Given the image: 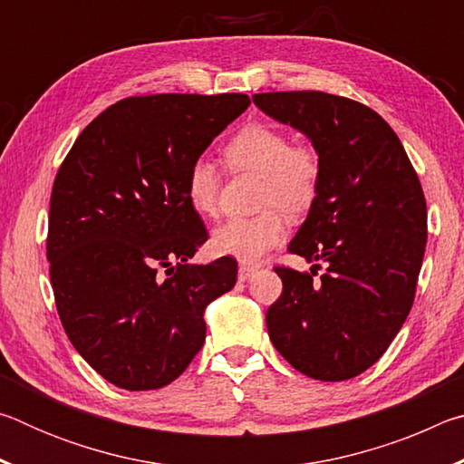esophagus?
I'll return each mask as SVG.
<instances>
[{
	"label": "esophagus",
	"mask_w": 464,
	"mask_h": 464,
	"mask_svg": "<svg viewBox=\"0 0 464 464\" xmlns=\"http://www.w3.org/2000/svg\"><path fill=\"white\" fill-rule=\"evenodd\" d=\"M257 268L256 266H249V264H239V280H247L251 274H254Z\"/></svg>",
	"instance_id": "1"
}]
</instances>
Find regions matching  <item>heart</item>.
Listing matches in <instances>:
<instances>
[{"mask_svg":"<svg viewBox=\"0 0 464 464\" xmlns=\"http://www.w3.org/2000/svg\"><path fill=\"white\" fill-rule=\"evenodd\" d=\"M223 160L231 171L262 176L260 207L264 213L231 218L213 231V247L221 256L257 262L286 237L282 213L301 217L317 202L324 161L315 147L290 143L285 130L270 124H247L227 140ZM186 196L198 215L215 217L221 196V174L207 157L192 161L186 174Z\"/></svg>","mask_w":464,"mask_h":464,"instance_id":"b5f03b06","label":"heart"}]
</instances>
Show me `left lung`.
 I'll return each instance as SVG.
<instances>
[{"label":"left lung","mask_w":464,"mask_h":464,"mask_svg":"<svg viewBox=\"0 0 464 464\" xmlns=\"http://www.w3.org/2000/svg\"><path fill=\"white\" fill-rule=\"evenodd\" d=\"M254 104L311 139L324 179L266 313L270 340L298 372L348 381L371 368L410 315L426 251V198L401 140L356 100L325 92L256 93ZM326 272L315 281L320 264Z\"/></svg>","instance_id":"8db88e82"}]
</instances>
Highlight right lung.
I'll use <instances>...</instances> for the list:
<instances>
[{
	"instance_id": "1",
	"label": "right lung",
	"mask_w": 464,
	"mask_h": 464,
	"mask_svg": "<svg viewBox=\"0 0 464 464\" xmlns=\"http://www.w3.org/2000/svg\"><path fill=\"white\" fill-rule=\"evenodd\" d=\"M251 104L246 93H155L116 102L63 160L46 260L73 348L108 382L161 389L198 354L204 309L237 282V262L188 264L208 233L186 174Z\"/></svg>"
}]
</instances>
